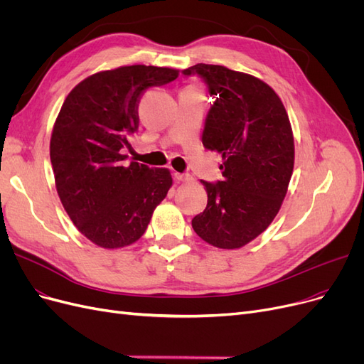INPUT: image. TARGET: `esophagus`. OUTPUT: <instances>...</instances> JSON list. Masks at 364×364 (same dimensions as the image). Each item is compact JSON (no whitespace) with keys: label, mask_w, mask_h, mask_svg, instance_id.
Returning <instances> with one entry per match:
<instances>
[{"label":"esophagus","mask_w":364,"mask_h":364,"mask_svg":"<svg viewBox=\"0 0 364 364\" xmlns=\"http://www.w3.org/2000/svg\"><path fill=\"white\" fill-rule=\"evenodd\" d=\"M175 178H177L178 181H183V183H193V181H195L192 175H189V173H178V172H175Z\"/></svg>","instance_id":"obj_1"}]
</instances>
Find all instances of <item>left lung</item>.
Returning a JSON list of instances; mask_svg holds the SVG:
<instances>
[{
	"mask_svg": "<svg viewBox=\"0 0 364 364\" xmlns=\"http://www.w3.org/2000/svg\"><path fill=\"white\" fill-rule=\"evenodd\" d=\"M181 73L199 76L216 99L203 144L223 159L222 180H200L208 203L192 226L213 246L238 249L267 230L287 195L294 169L289 118L273 88L258 77L203 63Z\"/></svg>",
	"mask_w": 364,
	"mask_h": 364,
	"instance_id": "8db88e82",
	"label": "left lung"
}]
</instances>
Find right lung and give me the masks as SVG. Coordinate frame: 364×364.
<instances>
[{"instance_id": "1", "label": "right lung", "mask_w": 364, "mask_h": 364, "mask_svg": "<svg viewBox=\"0 0 364 364\" xmlns=\"http://www.w3.org/2000/svg\"><path fill=\"white\" fill-rule=\"evenodd\" d=\"M168 67L126 65L92 75L65 97L50 138V164L64 210L77 230L105 249L145 232L172 178L165 168L123 166L138 130L142 92L177 79Z\"/></svg>"}]
</instances>
